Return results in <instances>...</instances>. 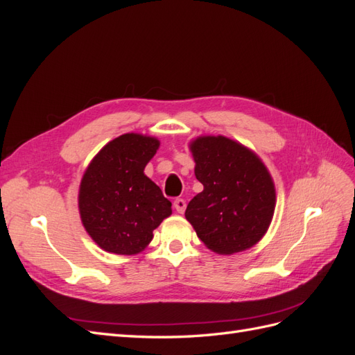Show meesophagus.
Listing matches in <instances>:
<instances>
[{
  "mask_svg": "<svg viewBox=\"0 0 355 355\" xmlns=\"http://www.w3.org/2000/svg\"><path fill=\"white\" fill-rule=\"evenodd\" d=\"M173 206H175V209H176L178 213H184L185 209H187V202H185L184 198H178V200H175Z\"/></svg>",
  "mask_w": 355,
  "mask_h": 355,
  "instance_id": "34e87169",
  "label": "esophagus"
}]
</instances>
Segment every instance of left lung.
<instances>
[{
	"label": "left lung",
	"instance_id": "8db88e82",
	"mask_svg": "<svg viewBox=\"0 0 355 355\" xmlns=\"http://www.w3.org/2000/svg\"><path fill=\"white\" fill-rule=\"evenodd\" d=\"M189 149L204 189L189 201L187 220L213 252L232 254L250 249L274 216L270 171L249 148L225 136H200Z\"/></svg>",
	"mask_w": 355,
	"mask_h": 355
}]
</instances>
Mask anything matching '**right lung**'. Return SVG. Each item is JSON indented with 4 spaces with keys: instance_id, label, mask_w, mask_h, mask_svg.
I'll list each match as a JSON object with an SVG mask.
<instances>
[{
    "instance_id": "add662e5",
    "label": "right lung",
    "mask_w": 355,
    "mask_h": 355,
    "mask_svg": "<svg viewBox=\"0 0 355 355\" xmlns=\"http://www.w3.org/2000/svg\"><path fill=\"white\" fill-rule=\"evenodd\" d=\"M159 141L125 133L106 144L84 171L78 192L81 222L101 249L136 254L171 214V202L144 170Z\"/></svg>"
}]
</instances>
